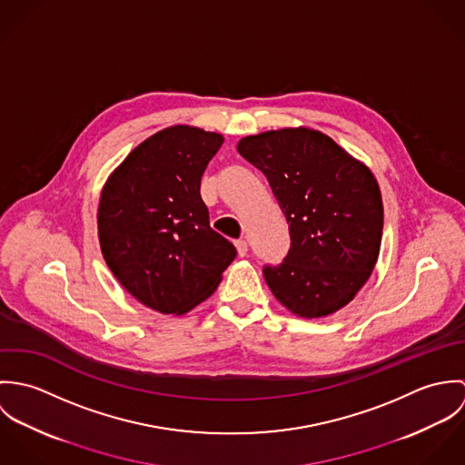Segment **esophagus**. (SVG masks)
Returning <instances> with one entry per match:
<instances>
[{"label": "esophagus", "mask_w": 465, "mask_h": 465, "mask_svg": "<svg viewBox=\"0 0 465 465\" xmlns=\"http://www.w3.org/2000/svg\"><path fill=\"white\" fill-rule=\"evenodd\" d=\"M234 245H236V251H238V254L243 258V256H247V252H249V245H247V242L245 240H236L234 242Z\"/></svg>", "instance_id": "esophagus-1"}]
</instances>
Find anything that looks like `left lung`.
Wrapping results in <instances>:
<instances>
[{
    "mask_svg": "<svg viewBox=\"0 0 465 465\" xmlns=\"http://www.w3.org/2000/svg\"><path fill=\"white\" fill-rule=\"evenodd\" d=\"M238 152L265 173L288 223V254L263 266L275 299L306 319L343 308L381 245L383 202L371 170L306 127L243 137Z\"/></svg>",
    "mask_w": 465,
    "mask_h": 465,
    "instance_id": "left-lung-1",
    "label": "left lung"
}]
</instances>
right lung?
Segmentation results:
<instances>
[{"label":"right lung","mask_w":465,"mask_h":465,"mask_svg":"<svg viewBox=\"0 0 465 465\" xmlns=\"http://www.w3.org/2000/svg\"><path fill=\"white\" fill-rule=\"evenodd\" d=\"M223 137L175 125L153 134L109 177L98 205L102 254L144 306L183 315L207 299L236 258L211 229L200 181Z\"/></svg>","instance_id":"right-lung-1"}]
</instances>
